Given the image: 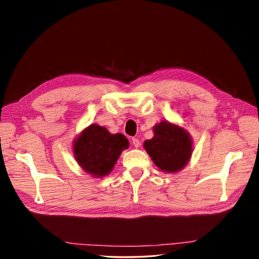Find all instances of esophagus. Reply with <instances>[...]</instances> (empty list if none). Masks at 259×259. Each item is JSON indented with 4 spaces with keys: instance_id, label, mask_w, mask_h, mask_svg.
<instances>
[{
    "instance_id": "obj_1",
    "label": "esophagus",
    "mask_w": 259,
    "mask_h": 259,
    "mask_svg": "<svg viewBox=\"0 0 259 259\" xmlns=\"http://www.w3.org/2000/svg\"><path fill=\"white\" fill-rule=\"evenodd\" d=\"M133 145L136 147V148H138L139 146H140V141H139V139L138 138H133Z\"/></svg>"
}]
</instances>
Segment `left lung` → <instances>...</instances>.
I'll use <instances>...</instances> for the list:
<instances>
[{"label":"left lung","instance_id":"1","mask_svg":"<svg viewBox=\"0 0 259 259\" xmlns=\"http://www.w3.org/2000/svg\"><path fill=\"white\" fill-rule=\"evenodd\" d=\"M155 136L146 140L144 147L158 168L166 172H176L189 161L192 144L186 130L161 121L153 126Z\"/></svg>","mask_w":259,"mask_h":259}]
</instances>
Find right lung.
<instances>
[{
    "instance_id": "right-lung-1",
    "label": "right lung",
    "mask_w": 259,
    "mask_h": 259,
    "mask_svg": "<svg viewBox=\"0 0 259 259\" xmlns=\"http://www.w3.org/2000/svg\"><path fill=\"white\" fill-rule=\"evenodd\" d=\"M128 147L129 141L123 135H111L104 126L91 124L75 139L73 152L84 171L93 177H103Z\"/></svg>"
}]
</instances>
